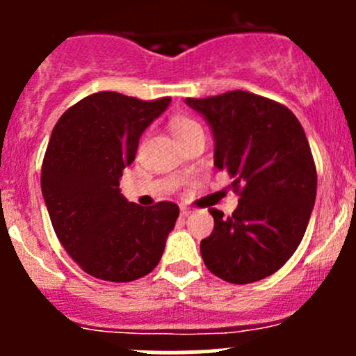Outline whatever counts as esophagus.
<instances>
[{
	"instance_id": "1",
	"label": "esophagus",
	"mask_w": 356,
	"mask_h": 356,
	"mask_svg": "<svg viewBox=\"0 0 356 356\" xmlns=\"http://www.w3.org/2000/svg\"><path fill=\"white\" fill-rule=\"evenodd\" d=\"M189 215H191V210H189L188 207H182L181 208V217L186 218V217H189Z\"/></svg>"
}]
</instances>
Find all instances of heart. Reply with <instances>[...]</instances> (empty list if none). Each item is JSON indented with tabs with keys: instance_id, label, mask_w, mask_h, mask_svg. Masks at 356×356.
Masks as SVG:
<instances>
[{
	"instance_id": "b5f03b06",
	"label": "heart",
	"mask_w": 356,
	"mask_h": 356,
	"mask_svg": "<svg viewBox=\"0 0 356 356\" xmlns=\"http://www.w3.org/2000/svg\"><path fill=\"white\" fill-rule=\"evenodd\" d=\"M170 127H172V131H174V136L177 139L182 138V136L189 134L191 131L201 129L198 122L193 120V118H189V117H184V115H177V117L172 118Z\"/></svg>"
}]
</instances>
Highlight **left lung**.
I'll use <instances>...</instances> for the list:
<instances>
[{
	"instance_id": "left-lung-1",
	"label": "left lung",
	"mask_w": 356,
	"mask_h": 356,
	"mask_svg": "<svg viewBox=\"0 0 356 356\" xmlns=\"http://www.w3.org/2000/svg\"><path fill=\"white\" fill-rule=\"evenodd\" d=\"M213 131L215 167L232 177V215L210 208L215 225L200 250L211 274L250 284L277 272L300 246L317 195V168L288 106L248 91L186 98Z\"/></svg>"
}]
</instances>
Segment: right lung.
Here are the masks:
<instances>
[{
  "label": "right lung",
  "instance_id": "add662e5",
  "mask_svg": "<svg viewBox=\"0 0 356 356\" xmlns=\"http://www.w3.org/2000/svg\"><path fill=\"white\" fill-rule=\"evenodd\" d=\"M170 98L143 99L102 91L56 122L41 168V189L56 238L89 275L131 282L160 261L179 217L172 201L129 203L118 179L136 158L145 129Z\"/></svg>",
  "mask_w": 356,
  "mask_h": 356
}]
</instances>
